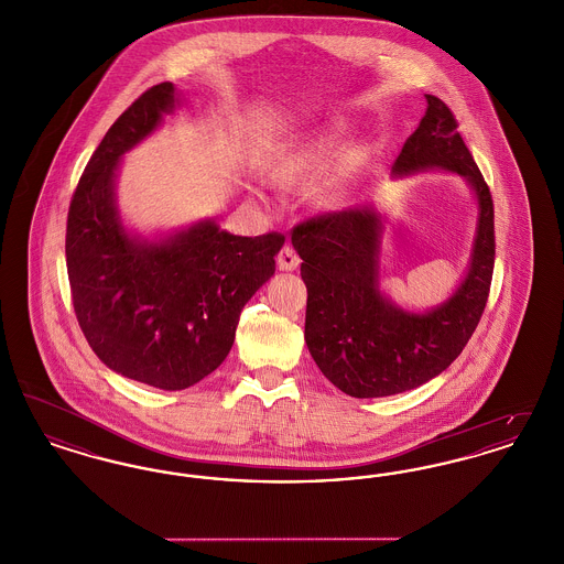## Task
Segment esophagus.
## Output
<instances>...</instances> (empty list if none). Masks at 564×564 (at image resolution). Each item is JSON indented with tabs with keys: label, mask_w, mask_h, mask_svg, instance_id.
I'll return each mask as SVG.
<instances>
[{
	"label": "esophagus",
	"mask_w": 564,
	"mask_h": 564,
	"mask_svg": "<svg viewBox=\"0 0 564 564\" xmlns=\"http://www.w3.org/2000/svg\"><path fill=\"white\" fill-rule=\"evenodd\" d=\"M276 267L281 270H295L300 267V256L292 245H285L276 256Z\"/></svg>",
	"instance_id": "1"
}]
</instances>
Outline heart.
Instances as JSON below:
<instances>
[{
	"label": "heart",
	"instance_id": "b5f03b06",
	"mask_svg": "<svg viewBox=\"0 0 564 564\" xmlns=\"http://www.w3.org/2000/svg\"><path fill=\"white\" fill-rule=\"evenodd\" d=\"M329 154H332V139L325 134H315L304 139L302 143L294 145L276 166V173L283 182L292 184L302 177L315 175L323 171L329 162Z\"/></svg>",
	"mask_w": 564,
	"mask_h": 564
}]
</instances>
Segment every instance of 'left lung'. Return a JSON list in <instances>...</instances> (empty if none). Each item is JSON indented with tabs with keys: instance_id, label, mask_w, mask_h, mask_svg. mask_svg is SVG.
<instances>
[{
	"instance_id": "obj_1",
	"label": "left lung",
	"mask_w": 564,
	"mask_h": 564,
	"mask_svg": "<svg viewBox=\"0 0 564 564\" xmlns=\"http://www.w3.org/2000/svg\"><path fill=\"white\" fill-rule=\"evenodd\" d=\"M455 113L427 95L419 129L403 143L398 175L446 169L467 177L478 196V235L471 267L442 306L405 313L378 292L380 217L347 209L295 224L292 245L306 283L304 340L323 376L350 398H384L442 375L478 327L495 269V209L482 173L456 131Z\"/></svg>"
}]
</instances>
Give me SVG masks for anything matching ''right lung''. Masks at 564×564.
<instances>
[{"label":"right lung","instance_id":"add662e5","mask_svg":"<svg viewBox=\"0 0 564 564\" xmlns=\"http://www.w3.org/2000/svg\"><path fill=\"white\" fill-rule=\"evenodd\" d=\"M161 82L109 127L82 173L67 214L65 256L74 311L97 357L118 375L180 391L212 375L232 349L242 306L274 274L281 232L235 237L200 221L161 242L120 224V156L175 106Z\"/></svg>","mask_w":564,"mask_h":564}]
</instances>
